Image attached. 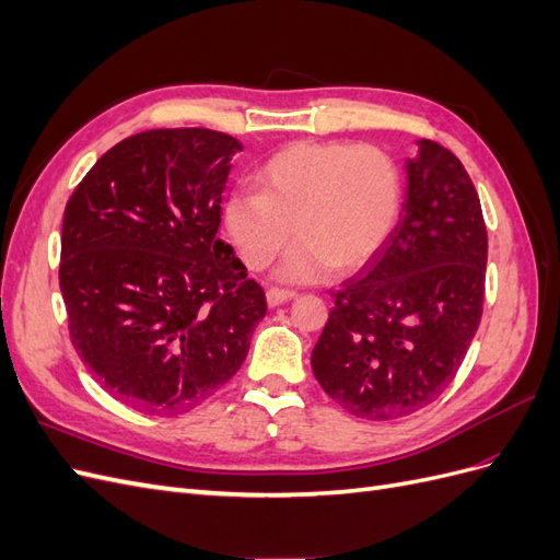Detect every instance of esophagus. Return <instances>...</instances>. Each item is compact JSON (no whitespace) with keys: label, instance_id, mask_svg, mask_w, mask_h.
<instances>
[{"label":"esophagus","instance_id":"esophagus-1","mask_svg":"<svg viewBox=\"0 0 560 560\" xmlns=\"http://www.w3.org/2000/svg\"><path fill=\"white\" fill-rule=\"evenodd\" d=\"M294 296H296L294 292H290V290H280V287H270V290L266 292V301H268V306H270V308L282 306V303L292 301Z\"/></svg>","mask_w":560,"mask_h":560}]
</instances>
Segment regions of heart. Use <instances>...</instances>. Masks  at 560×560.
Wrapping results in <instances>:
<instances>
[{"instance_id":"obj_1","label":"heart","mask_w":560,"mask_h":560,"mask_svg":"<svg viewBox=\"0 0 560 560\" xmlns=\"http://www.w3.org/2000/svg\"><path fill=\"white\" fill-rule=\"evenodd\" d=\"M257 184L226 198L224 226L254 270L301 238L278 266L290 282L366 266L395 233L404 202L397 161L371 144L294 142L266 161Z\"/></svg>"}]
</instances>
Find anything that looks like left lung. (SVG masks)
<instances>
[{"mask_svg": "<svg viewBox=\"0 0 560 560\" xmlns=\"http://www.w3.org/2000/svg\"><path fill=\"white\" fill-rule=\"evenodd\" d=\"M385 252L341 284L311 364L346 411L393 420L455 378L481 322L488 235L479 194L448 149L418 140Z\"/></svg>", "mask_w": 560, "mask_h": 560, "instance_id": "1", "label": "left lung"}]
</instances>
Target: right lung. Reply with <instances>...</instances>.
<instances>
[{
  "label": "right lung",
  "instance_id": "right-lung-1",
  "mask_svg": "<svg viewBox=\"0 0 560 560\" xmlns=\"http://www.w3.org/2000/svg\"><path fill=\"white\" fill-rule=\"evenodd\" d=\"M208 128L114 144L62 217L60 292L70 336L112 397L175 416L222 387L266 315L261 287L217 238L231 159Z\"/></svg>",
  "mask_w": 560,
  "mask_h": 560
}]
</instances>
